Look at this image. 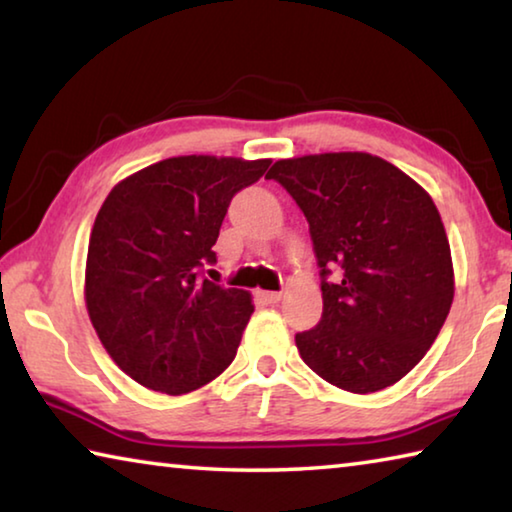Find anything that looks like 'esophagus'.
<instances>
[{
  "mask_svg": "<svg viewBox=\"0 0 512 512\" xmlns=\"http://www.w3.org/2000/svg\"><path fill=\"white\" fill-rule=\"evenodd\" d=\"M257 298L268 302V305H275V302L282 300V293L280 291H257Z\"/></svg>",
  "mask_w": 512,
  "mask_h": 512,
  "instance_id": "obj_1",
  "label": "esophagus"
}]
</instances>
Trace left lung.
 Returning a JSON list of instances; mask_svg holds the SVG:
<instances>
[{"label":"left lung","mask_w":512,"mask_h":512,"mask_svg":"<svg viewBox=\"0 0 512 512\" xmlns=\"http://www.w3.org/2000/svg\"><path fill=\"white\" fill-rule=\"evenodd\" d=\"M309 221L323 318L296 334L302 361L350 393L393 386L436 341L454 300V264L427 189L361 151L277 160L266 173ZM329 267L340 280L326 282Z\"/></svg>","instance_id":"1"}]
</instances>
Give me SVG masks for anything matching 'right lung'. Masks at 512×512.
<instances>
[{
	"label": "right lung",
	"instance_id": "right-lung-1",
	"mask_svg": "<svg viewBox=\"0 0 512 512\" xmlns=\"http://www.w3.org/2000/svg\"><path fill=\"white\" fill-rule=\"evenodd\" d=\"M271 160L178 155L110 189L94 219L85 307L110 359L151 391L192 393L235 359L255 311L244 289L201 280L230 198Z\"/></svg>",
	"mask_w": 512,
	"mask_h": 512
}]
</instances>
